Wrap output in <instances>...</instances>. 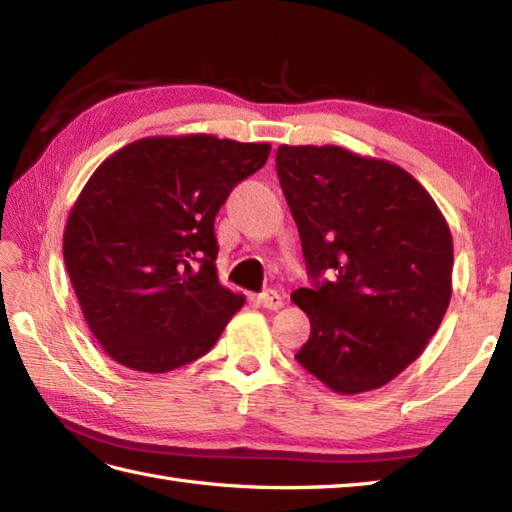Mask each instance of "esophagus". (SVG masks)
<instances>
[{
	"label": "esophagus",
	"instance_id": "34e87169",
	"mask_svg": "<svg viewBox=\"0 0 512 512\" xmlns=\"http://www.w3.org/2000/svg\"><path fill=\"white\" fill-rule=\"evenodd\" d=\"M257 301L262 303V306H264V308H268V310H279V308H284V297H281L277 290H264V292H259V295H257Z\"/></svg>",
	"mask_w": 512,
	"mask_h": 512
}]
</instances>
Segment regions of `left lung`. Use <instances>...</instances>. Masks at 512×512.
<instances>
[{
	"mask_svg": "<svg viewBox=\"0 0 512 512\" xmlns=\"http://www.w3.org/2000/svg\"><path fill=\"white\" fill-rule=\"evenodd\" d=\"M277 176L312 279L292 292L310 319L295 358L336 394L387 385L449 308L447 220L411 173L336 145H281Z\"/></svg>",
	"mask_w": 512,
	"mask_h": 512,
	"instance_id": "obj_1",
	"label": "left lung"
}]
</instances>
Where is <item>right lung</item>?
<instances>
[{
    "instance_id": "obj_1",
    "label": "right lung",
    "mask_w": 512,
    "mask_h": 512,
    "mask_svg": "<svg viewBox=\"0 0 512 512\" xmlns=\"http://www.w3.org/2000/svg\"><path fill=\"white\" fill-rule=\"evenodd\" d=\"M268 143L154 136L118 149L72 206L63 259L103 350L165 374L204 356L244 295L217 281L215 215L266 165Z\"/></svg>"
}]
</instances>
